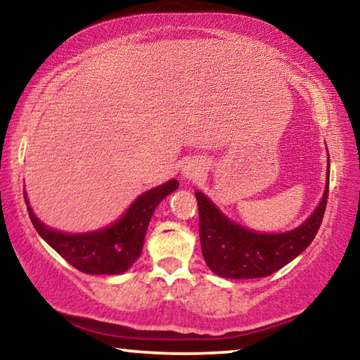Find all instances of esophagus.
Wrapping results in <instances>:
<instances>
[{
	"instance_id": "obj_1",
	"label": "esophagus",
	"mask_w": 360,
	"mask_h": 360,
	"mask_svg": "<svg viewBox=\"0 0 360 360\" xmlns=\"http://www.w3.org/2000/svg\"><path fill=\"white\" fill-rule=\"evenodd\" d=\"M202 173H203V167H202V163H198V162H188L187 165L182 168V176H184V178L188 181L200 178Z\"/></svg>"
}]
</instances>
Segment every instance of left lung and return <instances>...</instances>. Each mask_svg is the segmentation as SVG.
I'll return each mask as SVG.
<instances>
[{"label": "left lung", "instance_id": "1", "mask_svg": "<svg viewBox=\"0 0 360 360\" xmlns=\"http://www.w3.org/2000/svg\"><path fill=\"white\" fill-rule=\"evenodd\" d=\"M330 163V162H328ZM327 168L326 191L314 212L285 233H257L230 221L202 192H195L200 216V243L206 265L217 276L252 279L270 276L302 254L321 227L328 197Z\"/></svg>", "mask_w": 360, "mask_h": 360}]
</instances>
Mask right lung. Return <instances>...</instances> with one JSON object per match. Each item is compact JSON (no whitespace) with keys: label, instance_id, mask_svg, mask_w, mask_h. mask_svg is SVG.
I'll use <instances>...</instances> for the list:
<instances>
[{"label":"right lung","instance_id":"obj_1","mask_svg":"<svg viewBox=\"0 0 360 360\" xmlns=\"http://www.w3.org/2000/svg\"><path fill=\"white\" fill-rule=\"evenodd\" d=\"M179 182L172 179L150 188L131 203L117 222L90 233H63L42 224L28 205V216L34 229L49 246L79 271L89 275H120L135 264L143 251L146 230L157 205L176 191Z\"/></svg>","mask_w":360,"mask_h":360}]
</instances>
